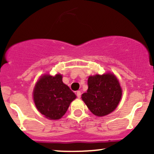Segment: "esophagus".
I'll return each instance as SVG.
<instances>
[{
  "mask_svg": "<svg viewBox=\"0 0 154 154\" xmlns=\"http://www.w3.org/2000/svg\"><path fill=\"white\" fill-rule=\"evenodd\" d=\"M76 94H77V98H79L81 97V92L79 91L76 92Z\"/></svg>",
  "mask_w": 154,
  "mask_h": 154,
  "instance_id": "1",
  "label": "esophagus"
}]
</instances>
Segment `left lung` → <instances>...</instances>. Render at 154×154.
<instances>
[{
    "label": "left lung",
    "instance_id": "obj_1",
    "mask_svg": "<svg viewBox=\"0 0 154 154\" xmlns=\"http://www.w3.org/2000/svg\"><path fill=\"white\" fill-rule=\"evenodd\" d=\"M88 85L87 93L82 95V99L94 115L103 116L115 110L122 95L115 75L106 73L90 76Z\"/></svg>",
    "mask_w": 154,
    "mask_h": 154
}]
</instances>
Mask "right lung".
<instances>
[{"label": "right lung", "instance_id": "add662e5", "mask_svg": "<svg viewBox=\"0 0 154 154\" xmlns=\"http://www.w3.org/2000/svg\"><path fill=\"white\" fill-rule=\"evenodd\" d=\"M76 95L62 82V75H44L35 85L33 99L38 110L47 119H61Z\"/></svg>", "mask_w": 154, "mask_h": 154}]
</instances>
